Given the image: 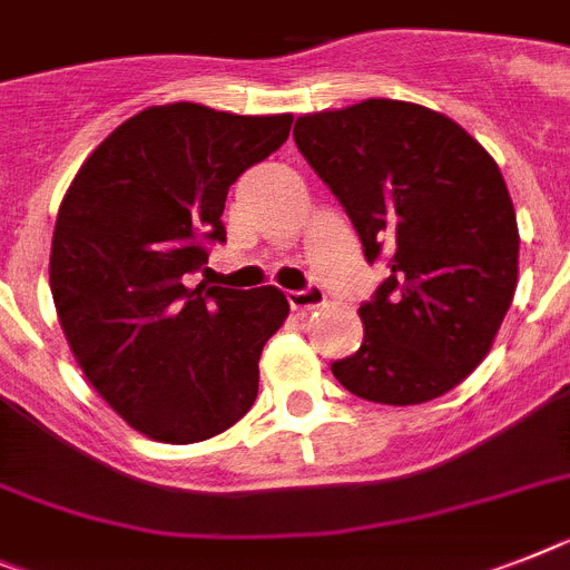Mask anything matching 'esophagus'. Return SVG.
<instances>
[{
	"mask_svg": "<svg viewBox=\"0 0 570 570\" xmlns=\"http://www.w3.org/2000/svg\"><path fill=\"white\" fill-rule=\"evenodd\" d=\"M324 304H327V293H324L322 286H307L301 293H289V307L295 313H309V309H318Z\"/></svg>",
	"mask_w": 570,
	"mask_h": 570,
	"instance_id": "1",
	"label": "esophagus"
}]
</instances>
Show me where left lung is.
Instances as JSON below:
<instances>
[{"mask_svg":"<svg viewBox=\"0 0 570 570\" xmlns=\"http://www.w3.org/2000/svg\"><path fill=\"white\" fill-rule=\"evenodd\" d=\"M293 136L367 261L391 255L389 277L358 307L365 338L333 376L371 403L438 400L484 362L519 284L499 165L461 124L409 100L301 115Z\"/></svg>","mask_w":570,"mask_h":570,"instance_id":"left-lung-1","label":"left lung"}]
</instances>
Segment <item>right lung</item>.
Here are the masks:
<instances>
[{
    "label": "right lung",
    "instance_id": "add662e5",
    "mask_svg": "<svg viewBox=\"0 0 570 570\" xmlns=\"http://www.w3.org/2000/svg\"><path fill=\"white\" fill-rule=\"evenodd\" d=\"M293 115L147 107L80 165L57 212L49 284L80 371L159 443H199L255 405L263 344L284 327L277 286H188L226 240L237 176L284 145Z\"/></svg>",
    "mask_w": 570,
    "mask_h": 570
}]
</instances>
